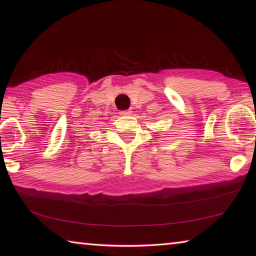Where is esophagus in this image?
<instances>
[{
  "instance_id": "1",
  "label": "esophagus",
  "mask_w": 256,
  "mask_h": 256,
  "mask_svg": "<svg viewBox=\"0 0 256 256\" xmlns=\"http://www.w3.org/2000/svg\"><path fill=\"white\" fill-rule=\"evenodd\" d=\"M120 114L122 115V116H130V115L132 114V112L131 110H122V112H120Z\"/></svg>"
}]
</instances>
